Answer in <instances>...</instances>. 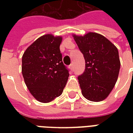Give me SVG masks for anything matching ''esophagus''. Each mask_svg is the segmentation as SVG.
Returning <instances> with one entry per match:
<instances>
[{"mask_svg":"<svg viewBox=\"0 0 133 133\" xmlns=\"http://www.w3.org/2000/svg\"><path fill=\"white\" fill-rule=\"evenodd\" d=\"M69 67H70V69L73 70V69H74V64L71 63Z\"/></svg>","mask_w":133,"mask_h":133,"instance_id":"1","label":"esophagus"}]
</instances>
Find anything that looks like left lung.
<instances>
[{
    "instance_id": "1",
    "label": "left lung",
    "mask_w": 133,
    "mask_h": 133,
    "mask_svg": "<svg viewBox=\"0 0 133 133\" xmlns=\"http://www.w3.org/2000/svg\"><path fill=\"white\" fill-rule=\"evenodd\" d=\"M73 37L85 61V71L78 77L82 94L93 102L105 100L114 88L120 71L117 48L96 33Z\"/></svg>"
}]
</instances>
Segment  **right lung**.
<instances>
[{
  "instance_id": "1",
  "label": "right lung",
  "mask_w": 133,
  "mask_h": 133,
  "mask_svg": "<svg viewBox=\"0 0 133 133\" xmlns=\"http://www.w3.org/2000/svg\"><path fill=\"white\" fill-rule=\"evenodd\" d=\"M61 36L43 35L28 48L22 58V74L33 97L49 103L63 93L69 70L63 63Z\"/></svg>"
}]
</instances>
